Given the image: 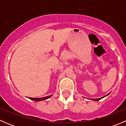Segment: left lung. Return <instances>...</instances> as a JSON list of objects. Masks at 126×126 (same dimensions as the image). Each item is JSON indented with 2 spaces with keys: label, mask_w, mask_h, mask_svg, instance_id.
<instances>
[{
  "label": "left lung",
  "mask_w": 126,
  "mask_h": 126,
  "mask_svg": "<svg viewBox=\"0 0 126 126\" xmlns=\"http://www.w3.org/2000/svg\"><path fill=\"white\" fill-rule=\"evenodd\" d=\"M109 94H107L106 96H104V97H101V98H98V99H93L92 100H93V101H99L100 99H101L102 98H103V97H105V96H107V95H109Z\"/></svg>",
  "instance_id": "1"
}]
</instances>
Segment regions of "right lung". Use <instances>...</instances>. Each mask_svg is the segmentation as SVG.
<instances>
[{"instance_id": "right-lung-1", "label": "right lung", "mask_w": 126, "mask_h": 126, "mask_svg": "<svg viewBox=\"0 0 126 126\" xmlns=\"http://www.w3.org/2000/svg\"><path fill=\"white\" fill-rule=\"evenodd\" d=\"M52 96V95H50V96H46V97H41V98H32V97H29V99L35 101H43V100L47 99L51 97Z\"/></svg>"}]
</instances>
